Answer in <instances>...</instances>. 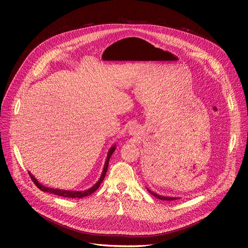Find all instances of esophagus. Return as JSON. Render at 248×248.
Returning <instances> with one entry per match:
<instances>
[{"mask_svg":"<svg viewBox=\"0 0 248 248\" xmlns=\"http://www.w3.org/2000/svg\"><path fill=\"white\" fill-rule=\"evenodd\" d=\"M129 131H130V133H131V134H134V133L136 132V128H135V127H131Z\"/></svg>","mask_w":248,"mask_h":248,"instance_id":"1","label":"esophagus"}]
</instances>
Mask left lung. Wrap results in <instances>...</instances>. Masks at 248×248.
Wrapping results in <instances>:
<instances>
[{
	"instance_id": "1",
	"label": "left lung",
	"mask_w": 248,
	"mask_h": 248,
	"mask_svg": "<svg viewBox=\"0 0 248 248\" xmlns=\"http://www.w3.org/2000/svg\"><path fill=\"white\" fill-rule=\"evenodd\" d=\"M148 191L153 195V196H155V197H157L158 199H161V200H165V201H171V200H176V198L175 197H166V196H161V195H159V194H156V193H154V192H152L151 190H149L148 189Z\"/></svg>"
}]
</instances>
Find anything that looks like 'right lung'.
Here are the masks:
<instances>
[{
  "label": "right lung",
  "instance_id": "1",
  "mask_svg": "<svg viewBox=\"0 0 248 248\" xmlns=\"http://www.w3.org/2000/svg\"><path fill=\"white\" fill-rule=\"evenodd\" d=\"M114 151H115V146H113V147L110 149L109 153H108L107 160H106V163H105V166H104V170H103L102 175H101L100 180L98 181V183H97L94 186H92L91 188H89L88 190H85V191H66V190H60V189H54V188L45 187V186H41V185L37 182V180L35 179L34 176H33L30 172H28V173H29V175H30V178H31L32 182L35 184V186H37L40 190H42V191L49 192V193H53V194H55V195H59V196H62V197L73 198V199H74V198H82V197H85V196H88V195L92 194L94 191H96V190L99 188L101 183L103 182V180H104V178H105L106 172H107V170H108V167H109V160H110L112 154L114 153Z\"/></svg>",
  "mask_w": 248,
  "mask_h": 248
}]
</instances>
